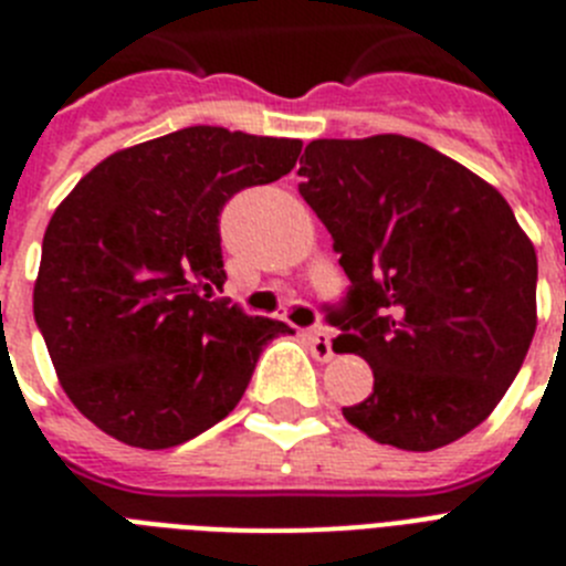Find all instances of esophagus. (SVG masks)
<instances>
[{"instance_id":"esophagus-1","label":"esophagus","mask_w":566,"mask_h":566,"mask_svg":"<svg viewBox=\"0 0 566 566\" xmlns=\"http://www.w3.org/2000/svg\"><path fill=\"white\" fill-rule=\"evenodd\" d=\"M306 337H308V345H312L314 359H319V363H326V359L334 357L332 337H328V332H323V328H314V332H308Z\"/></svg>"}]
</instances>
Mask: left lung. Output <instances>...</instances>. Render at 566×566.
I'll return each instance as SVG.
<instances>
[{
    "label": "left lung",
    "mask_w": 566,
    "mask_h": 566,
    "mask_svg": "<svg viewBox=\"0 0 566 566\" xmlns=\"http://www.w3.org/2000/svg\"><path fill=\"white\" fill-rule=\"evenodd\" d=\"M300 195L352 289L337 352L374 371L343 417L379 444L437 451L493 413L536 334L538 260L496 187L405 135L319 138Z\"/></svg>",
    "instance_id": "8db88e82"
}]
</instances>
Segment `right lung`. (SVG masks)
Wrapping results in <instances>:
<instances>
[{
    "instance_id": "1",
    "label": "right lung",
    "mask_w": 566,
    "mask_h": 566,
    "mask_svg": "<svg viewBox=\"0 0 566 566\" xmlns=\"http://www.w3.org/2000/svg\"><path fill=\"white\" fill-rule=\"evenodd\" d=\"M303 142L187 127L107 155L56 207L33 314L70 402L107 437L164 451L240 402L263 345L294 334L227 300L218 214L292 172Z\"/></svg>"
}]
</instances>
